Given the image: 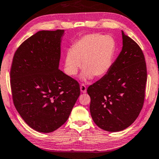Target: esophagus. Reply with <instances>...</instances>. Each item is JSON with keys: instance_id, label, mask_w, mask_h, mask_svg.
<instances>
[{"instance_id": "1", "label": "esophagus", "mask_w": 159, "mask_h": 159, "mask_svg": "<svg viewBox=\"0 0 159 159\" xmlns=\"http://www.w3.org/2000/svg\"><path fill=\"white\" fill-rule=\"evenodd\" d=\"M80 90H81L82 93H85L87 92V87L84 84L80 85Z\"/></svg>"}]
</instances>
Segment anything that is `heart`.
<instances>
[{
  "label": "heart",
  "instance_id": "obj_1",
  "mask_svg": "<svg viewBox=\"0 0 159 159\" xmlns=\"http://www.w3.org/2000/svg\"><path fill=\"white\" fill-rule=\"evenodd\" d=\"M115 44L110 36L98 33L84 35L72 45L65 57V69L69 75H77L82 62V78L102 77L110 69Z\"/></svg>",
  "mask_w": 159,
  "mask_h": 159
}]
</instances>
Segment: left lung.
<instances>
[{"mask_svg":"<svg viewBox=\"0 0 159 159\" xmlns=\"http://www.w3.org/2000/svg\"><path fill=\"white\" fill-rule=\"evenodd\" d=\"M123 47L107 74L87 88L93 121L116 132L134 123L142 109L147 70L141 48L123 31Z\"/></svg>","mask_w":159,"mask_h":159,"instance_id":"obj_1","label":"left lung"}]
</instances>
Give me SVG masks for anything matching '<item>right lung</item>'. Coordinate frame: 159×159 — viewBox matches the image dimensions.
I'll use <instances>...</instances> for the list:
<instances>
[{
	"mask_svg": "<svg viewBox=\"0 0 159 159\" xmlns=\"http://www.w3.org/2000/svg\"><path fill=\"white\" fill-rule=\"evenodd\" d=\"M64 32H38L19 46L12 62L14 105L25 123L39 132H52L64 124L80 94L77 80L59 70Z\"/></svg>",
	"mask_w": 159,
	"mask_h": 159,
	"instance_id": "right-lung-1",
	"label": "right lung"
}]
</instances>
